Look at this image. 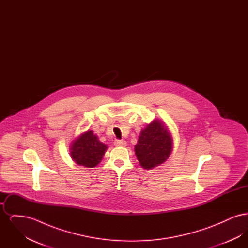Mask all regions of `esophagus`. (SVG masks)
Instances as JSON below:
<instances>
[{
	"instance_id": "esophagus-1",
	"label": "esophagus",
	"mask_w": 248,
	"mask_h": 248,
	"mask_svg": "<svg viewBox=\"0 0 248 248\" xmlns=\"http://www.w3.org/2000/svg\"><path fill=\"white\" fill-rule=\"evenodd\" d=\"M114 145L117 146V147H125L126 146V142L124 141V140H116L114 141Z\"/></svg>"
}]
</instances>
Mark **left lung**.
<instances>
[{"mask_svg":"<svg viewBox=\"0 0 248 248\" xmlns=\"http://www.w3.org/2000/svg\"><path fill=\"white\" fill-rule=\"evenodd\" d=\"M173 149V140L165 124L155 120L141 130L135 153L143 168L152 169L167 160Z\"/></svg>","mask_w":248,"mask_h":248,"instance_id":"1","label":"left lung"}]
</instances>
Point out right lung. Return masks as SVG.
Segmentation results:
<instances>
[{
  "mask_svg": "<svg viewBox=\"0 0 248 248\" xmlns=\"http://www.w3.org/2000/svg\"><path fill=\"white\" fill-rule=\"evenodd\" d=\"M107 148V145L98 140L93 131H87L71 143L70 152L72 160L77 165L94 167L101 162Z\"/></svg>",
  "mask_w": 248,
  "mask_h": 248,
  "instance_id": "add662e5",
  "label": "right lung"
}]
</instances>
